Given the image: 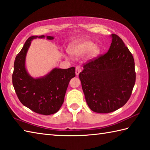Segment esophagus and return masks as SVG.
<instances>
[{"mask_svg":"<svg viewBox=\"0 0 150 150\" xmlns=\"http://www.w3.org/2000/svg\"><path fill=\"white\" fill-rule=\"evenodd\" d=\"M81 71V67L80 66H77L75 67V74H76V75L78 76Z\"/></svg>","mask_w":150,"mask_h":150,"instance_id":"34e87169","label":"esophagus"}]
</instances>
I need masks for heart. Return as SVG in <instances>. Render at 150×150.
<instances>
[{
  "instance_id": "obj_1",
  "label": "heart",
  "mask_w": 150,
  "mask_h": 150,
  "mask_svg": "<svg viewBox=\"0 0 150 150\" xmlns=\"http://www.w3.org/2000/svg\"><path fill=\"white\" fill-rule=\"evenodd\" d=\"M95 43L92 41L85 40L73 45L70 48L71 53L75 57H81L92 50L91 55L95 56L98 52V48L94 47Z\"/></svg>"
}]
</instances>
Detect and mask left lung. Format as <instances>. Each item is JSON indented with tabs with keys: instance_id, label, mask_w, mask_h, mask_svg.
I'll return each mask as SVG.
<instances>
[{
	"instance_id": "obj_1",
	"label": "left lung",
	"mask_w": 150,
	"mask_h": 150,
	"mask_svg": "<svg viewBox=\"0 0 150 150\" xmlns=\"http://www.w3.org/2000/svg\"><path fill=\"white\" fill-rule=\"evenodd\" d=\"M111 36L108 52L84 64L79 73L87 104L98 113L112 112L124 106L135 84L133 55L118 35Z\"/></svg>"
}]
</instances>
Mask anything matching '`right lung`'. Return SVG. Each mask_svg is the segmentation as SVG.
<instances>
[{
    "label": "right lung",
    "instance_id": "1",
    "mask_svg": "<svg viewBox=\"0 0 150 150\" xmlns=\"http://www.w3.org/2000/svg\"><path fill=\"white\" fill-rule=\"evenodd\" d=\"M45 36H31L26 41L16 56L12 74L13 86L21 103L34 112L50 115L58 112L62 105L66 90L71 79L75 76V68H54L45 77L34 79L25 68V58L31 41ZM52 40V36H47Z\"/></svg>",
    "mask_w": 150,
    "mask_h": 150
}]
</instances>
